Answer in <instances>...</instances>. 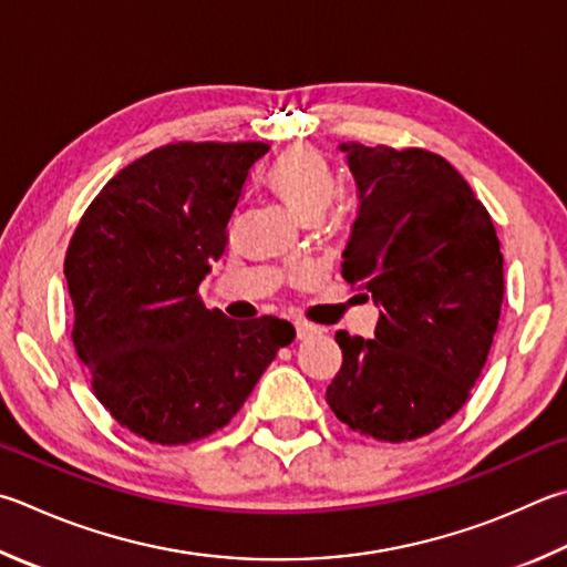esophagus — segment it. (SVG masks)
Segmentation results:
<instances>
[{
    "mask_svg": "<svg viewBox=\"0 0 567 567\" xmlns=\"http://www.w3.org/2000/svg\"><path fill=\"white\" fill-rule=\"evenodd\" d=\"M295 332H297V339H310L317 334V327L307 322H295Z\"/></svg>",
    "mask_w": 567,
    "mask_h": 567,
    "instance_id": "obj_1",
    "label": "esophagus"
}]
</instances>
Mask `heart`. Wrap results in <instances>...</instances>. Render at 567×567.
<instances>
[{"instance_id": "obj_1", "label": "heart", "mask_w": 567, "mask_h": 567, "mask_svg": "<svg viewBox=\"0 0 567 567\" xmlns=\"http://www.w3.org/2000/svg\"><path fill=\"white\" fill-rule=\"evenodd\" d=\"M267 185L280 195L287 208L300 218H317L332 200L337 178L329 161L310 146L282 151L267 171Z\"/></svg>"}]
</instances>
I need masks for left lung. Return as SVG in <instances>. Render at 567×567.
<instances>
[{
  "label": "left lung",
  "mask_w": 567,
  "mask_h": 567,
  "mask_svg": "<svg viewBox=\"0 0 567 567\" xmlns=\"http://www.w3.org/2000/svg\"><path fill=\"white\" fill-rule=\"evenodd\" d=\"M359 213L342 277L382 305L374 339L334 334V416L379 441H414L456 414L486 364L503 302L493 220L446 158L342 143Z\"/></svg>",
  "instance_id": "obj_1"
}]
</instances>
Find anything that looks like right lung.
I'll return each instance as SVG.
<instances>
[{
  "mask_svg": "<svg viewBox=\"0 0 567 567\" xmlns=\"http://www.w3.org/2000/svg\"><path fill=\"white\" fill-rule=\"evenodd\" d=\"M267 151L260 141L153 148L101 188L71 235L76 354L109 414L151 444H190L230 424L295 339L285 319L240 322L198 297Z\"/></svg>",
  "mask_w": 567,
  "mask_h": 567,
  "instance_id": "1",
  "label": "right lung"
}]
</instances>
